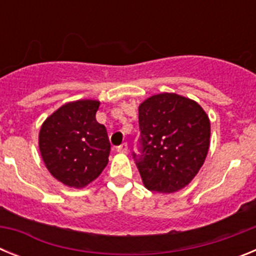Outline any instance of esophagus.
<instances>
[{
    "label": "esophagus",
    "mask_w": 256,
    "mask_h": 256,
    "mask_svg": "<svg viewBox=\"0 0 256 256\" xmlns=\"http://www.w3.org/2000/svg\"><path fill=\"white\" fill-rule=\"evenodd\" d=\"M116 151L120 154H128V144H126V142L122 144L120 146H118Z\"/></svg>",
    "instance_id": "34e87169"
}]
</instances>
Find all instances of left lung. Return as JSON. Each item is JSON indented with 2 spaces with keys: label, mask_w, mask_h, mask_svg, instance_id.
<instances>
[{
  "label": "left lung",
  "mask_w": 256,
  "mask_h": 256,
  "mask_svg": "<svg viewBox=\"0 0 256 256\" xmlns=\"http://www.w3.org/2000/svg\"><path fill=\"white\" fill-rule=\"evenodd\" d=\"M140 155L133 152L144 187L170 194L186 187L206 159L210 120L196 101L159 94L138 106Z\"/></svg>",
  "instance_id": "obj_1"
}]
</instances>
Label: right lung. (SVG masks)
Masks as SVG:
<instances>
[{
	"instance_id": "obj_1",
	"label": "right lung",
	"mask_w": 256,
	"mask_h": 256,
	"mask_svg": "<svg viewBox=\"0 0 256 256\" xmlns=\"http://www.w3.org/2000/svg\"><path fill=\"white\" fill-rule=\"evenodd\" d=\"M98 106L97 100L68 102L40 126V156L50 173L65 186L83 188L108 165L110 142L105 126L96 120Z\"/></svg>"
}]
</instances>
